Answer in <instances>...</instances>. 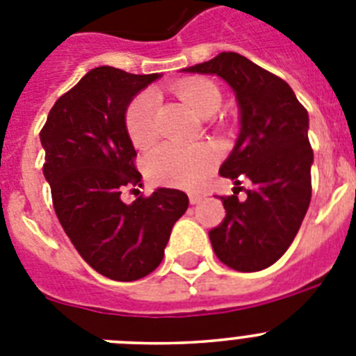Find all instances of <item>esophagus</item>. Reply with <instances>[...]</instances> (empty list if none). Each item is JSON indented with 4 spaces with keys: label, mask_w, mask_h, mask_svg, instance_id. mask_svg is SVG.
<instances>
[{
    "label": "esophagus",
    "mask_w": 356,
    "mask_h": 356,
    "mask_svg": "<svg viewBox=\"0 0 356 356\" xmlns=\"http://www.w3.org/2000/svg\"><path fill=\"white\" fill-rule=\"evenodd\" d=\"M201 200H203V196H201V194H197V193L188 194V201H191V205H197Z\"/></svg>",
    "instance_id": "34e87169"
}]
</instances>
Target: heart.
Here are the masks:
<instances>
[{
    "label": "heart",
    "instance_id": "b5f03b06",
    "mask_svg": "<svg viewBox=\"0 0 356 356\" xmlns=\"http://www.w3.org/2000/svg\"><path fill=\"white\" fill-rule=\"evenodd\" d=\"M175 94L201 118H210L221 106V90L205 78H191L175 85ZM156 97L151 92H140L134 97L124 114L128 137L137 147L149 146L159 135L156 124ZM219 155L210 144L181 146L162 144L151 151L146 159V172L160 185L193 188L216 168Z\"/></svg>",
    "mask_w": 356,
    "mask_h": 356
}]
</instances>
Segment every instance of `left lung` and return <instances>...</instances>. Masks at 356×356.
Returning a JSON list of instances; mask_svg holds the SVG:
<instances>
[{
    "label": "left lung",
    "instance_id": "left-lung-1",
    "mask_svg": "<svg viewBox=\"0 0 356 356\" xmlns=\"http://www.w3.org/2000/svg\"><path fill=\"white\" fill-rule=\"evenodd\" d=\"M217 74L234 89L241 134L219 175L241 185L246 200L221 196L226 217L209 232L213 253L241 273L262 271L289 250L312 197L308 112L289 83L234 51L184 69ZM241 191L242 187H235Z\"/></svg>",
    "mask_w": 356,
    "mask_h": 356
}]
</instances>
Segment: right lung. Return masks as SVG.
Wrapping results in <instances>:
<instances>
[{
    "label": "right lung",
    "instance_id": "right-lung-1",
    "mask_svg": "<svg viewBox=\"0 0 356 356\" xmlns=\"http://www.w3.org/2000/svg\"><path fill=\"white\" fill-rule=\"evenodd\" d=\"M156 78L110 65L90 69L56 99L40 130L42 172L62 228L94 271L118 282L155 271L188 207L176 188H156L131 205L121 200L124 188L140 185L124 114Z\"/></svg>",
    "mask_w": 356,
    "mask_h": 356
}]
</instances>
